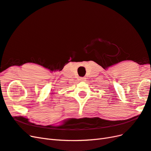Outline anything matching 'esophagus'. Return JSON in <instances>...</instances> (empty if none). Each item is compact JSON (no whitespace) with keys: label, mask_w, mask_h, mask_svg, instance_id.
Listing matches in <instances>:
<instances>
[{"label":"esophagus","mask_w":151,"mask_h":151,"mask_svg":"<svg viewBox=\"0 0 151 151\" xmlns=\"http://www.w3.org/2000/svg\"><path fill=\"white\" fill-rule=\"evenodd\" d=\"M80 80L81 81H85V80H86V78H85V77H80Z\"/></svg>","instance_id":"34e87169"}]
</instances>
